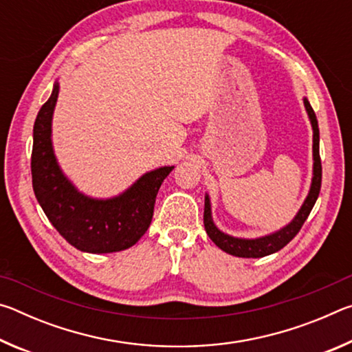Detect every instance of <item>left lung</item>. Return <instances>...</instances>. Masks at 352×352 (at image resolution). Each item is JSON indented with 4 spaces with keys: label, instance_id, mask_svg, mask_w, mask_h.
<instances>
[{
    "label": "left lung",
    "instance_id": "left-lung-1",
    "mask_svg": "<svg viewBox=\"0 0 352 352\" xmlns=\"http://www.w3.org/2000/svg\"><path fill=\"white\" fill-rule=\"evenodd\" d=\"M305 107L311 121V126L314 130V140H312V157H314V168H312V183L309 194L305 200V204L301 205L300 211L296 212V216L292 219V222L283 226L281 230L275 231V233L254 237V239H245V237H234L231 234H226L223 231H220L216 223L212 220L211 212V200L210 195H205V212H204V223L206 234L210 236V239L216 243V245L223 250L225 253L237 256V258H264L279 252L284 248L287 243L294 239L298 234V231L301 230L302 223L306 222L309 214H311L315 201L318 199L320 188H321V160H320V130H318V121L317 116L312 110L309 100L305 98Z\"/></svg>",
    "mask_w": 352,
    "mask_h": 352
}]
</instances>
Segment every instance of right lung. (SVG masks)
I'll use <instances>...</instances> for the list:
<instances>
[{
	"label": "right lung",
	"instance_id": "1",
	"mask_svg": "<svg viewBox=\"0 0 352 352\" xmlns=\"http://www.w3.org/2000/svg\"><path fill=\"white\" fill-rule=\"evenodd\" d=\"M58 82L34 124L32 188L41 210L68 243L85 253H113L138 242L152 222L158 189L174 166L142 174L132 186L110 199H94L63 174L52 146V115Z\"/></svg>",
	"mask_w": 352,
	"mask_h": 352
}]
</instances>
